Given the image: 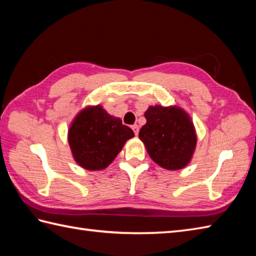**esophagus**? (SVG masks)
Segmentation results:
<instances>
[{
    "mask_svg": "<svg viewBox=\"0 0 256 256\" xmlns=\"http://www.w3.org/2000/svg\"><path fill=\"white\" fill-rule=\"evenodd\" d=\"M132 130L134 131L135 135H138V124L132 125Z\"/></svg>",
    "mask_w": 256,
    "mask_h": 256,
    "instance_id": "34e87169",
    "label": "esophagus"
}]
</instances>
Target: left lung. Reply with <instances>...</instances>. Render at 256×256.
I'll use <instances>...</instances> for the list:
<instances>
[{
	"label": "left lung",
	"mask_w": 256,
	"mask_h": 256,
	"mask_svg": "<svg viewBox=\"0 0 256 256\" xmlns=\"http://www.w3.org/2000/svg\"><path fill=\"white\" fill-rule=\"evenodd\" d=\"M138 136L157 165L170 170L188 165L197 144L194 126L178 106H150Z\"/></svg>",
	"instance_id": "left-lung-1"
}]
</instances>
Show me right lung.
<instances>
[{"label":"right lung","instance_id":"right-lung-1","mask_svg":"<svg viewBox=\"0 0 256 256\" xmlns=\"http://www.w3.org/2000/svg\"><path fill=\"white\" fill-rule=\"evenodd\" d=\"M134 132L121 118L110 116L101 106L78 113L68 132L74 160L88 170H101L111 164Z\"/></svg>","mask_w":256,"mask_h":256}]
</instances>
